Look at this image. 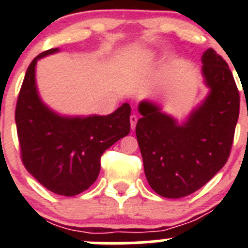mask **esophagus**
Masks as SVG:
<instances>
[{"mask_svg":"<svg viewBox=\"0 0 248 248\" xmlns=\"http://www.w3.org/2000/svg\"><path fill=\"white\" fill-rule=\"evenodd\" d=\"M137 122H138V117H137V115H131V117H130L131 129H135V125H137Z\"/></svg>","mask_w":248,"mask_h":248,"instance_id":"obj_1","label":"esophagus"}]
</instances>
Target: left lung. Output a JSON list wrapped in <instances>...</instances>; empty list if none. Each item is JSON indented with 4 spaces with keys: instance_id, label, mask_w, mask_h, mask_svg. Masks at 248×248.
Segmentation results:
<instances>
[{
    "instance_id": "1",
    "label": "left lung",
    "mask_w": 248,
    "mask_h": 248,
    "mask_svg": "<svg viewBox=\"0 0 248 248\" xmlns=\"http://www.w3.org/2000/svg\"><path fill=\"white\" fill-rule=\"evenodd\" d=\"M202 74L209 95L179 125L156 104L141 102L138 144L151 189L179 199L192 194L222 169L230 156L240 113V93L225 59L212 48L203 52Z\"/></svg>"
}]
</instances>
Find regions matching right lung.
I'll use <instances>...</instances> for the list:
<instances>
[{
    "instance_id": "add662e5",
    "label": "right lung",
    "mask_w": 248,
    "mask_h": 248,
    "mask_svg": "<svg viewBox=\"0 0 248 248\" xmlns=\"http://www.w3.org/2000/svg\"><path fill=\"white\" fill-rule=\"evenodd\" d=\"M58 52L52 48L31 62L17 99V135L22 163L46 189L74 196L97 180L103 153L130 131V105L109 115L61 117L41 100L36 85L37 61Z\"/></svg>"
}]
</instances>
